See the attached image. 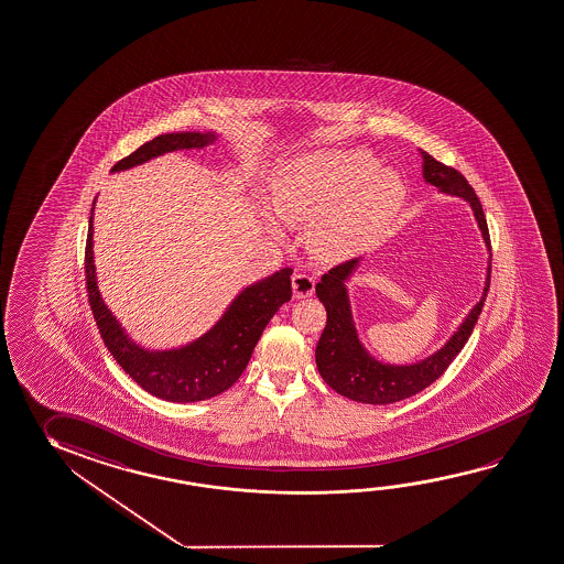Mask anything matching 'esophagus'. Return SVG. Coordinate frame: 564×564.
<instances>
[{
	"label": "esophagus",
	"mask_w": 564,
	"mask_h": 564,
	"mask_svg": "<svg viewBox=\"0 0 564 564\" xmlns=\"http://www.w3.org/2000/svg\"><path fill=\"white\" fill-rule=\"evenodd\" d=\"M292 288H294L295 300L307 297L315 290V278L305 274V272H295L294 276H292Z\"/></svg>",
	"instance_id": "1"
}]
</instances>
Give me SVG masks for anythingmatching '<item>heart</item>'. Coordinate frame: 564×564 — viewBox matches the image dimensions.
<instances>
[{
	"mask_svg": "<svg viewBox=\"0 0 564 564\" xmlns=\"http://www.w3.org/2000/svg\"><path fill=\"white\" fill-rule=\"evenodd\" d=\"M405 186L398 172L362 151H313L278 169L272 212L286 225H310V245L325 259L365 251L392 224Z\"/></svg>",
	"mask_w": 564,
	"mask_h": 564,
	"instance_id": "1",
	"label": "heart"
}]
</instances>
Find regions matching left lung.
<instances>
[{"label":"left lung","instance_id":"obj_1","mask_svg":"<svg viewBox=\"0 0 564 564\" xmlns=\"http://www.w3.org/2000/svg\"><path fill=\"white\" fill-rule=\"evenodd\" d=\"M420 154L423 159V180L441 189L443 194L468 202L478 229L482 232L486 249L490 252V235H488L482 204L474 194L465 176L455 169L435 161L431 154L421 149ZM358 264L360 259L343 262L339 267L329 270L327 274H323L322 282H317L315 286V294L327 312V325L315 349L317 370L327 386H332L335 392L349 398L352 402L372 403V405L402 402L405 398L415 395L433 384L465 347L474 325L478 322V315L482 312L484 300L490 288L492 254L488 259L482 297L478 300V304L468 312L463 323L458 325V329L448 337L441 349L412 365L382 362L372 357L365 349L362 340L358 339L357 327L350 312L349 290H347V282L355 274Z\"/></svg>","mask_w":564,"mask_h":564}]
</instances>
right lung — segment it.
<instances>
[{"instance_id": "right-lung-1", "label": "right lung", "mask_w": 564, "mask_h": 564, "mask_svg": "<svg viewBox=\"0 0 564 564\" xmlns=\"http://www.w3.org/2000/svg\"><path fill=\"white\" fill-rule=\"evenodd\" d=\"M215 141L217 133L214 131L159 134L117 162L111 172L133 169L164 152L204 149ZM94 206L86 241V286L99 335L117 365L143 390L166 402H202L231 388L249 365L264 327L280 305L290 302L292 269L278 270L272 276L241 290L221 319L188 345L169 350L144 349L127 335L99 294L94 264Z\"/></svg>"}]
</instances>
